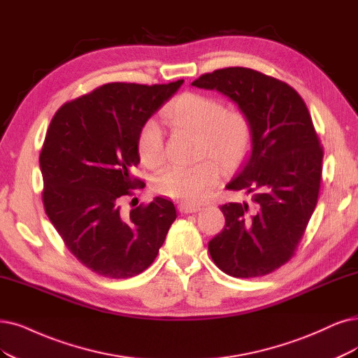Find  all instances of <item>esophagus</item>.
<instances>
[{"label":"esophagus","mask_w":358,"mask_h":358,"mask_svg":"<svg viewBox=\"0 0 358 358\" xmlns=\"http://www.w3.org/2000/svg\"><path fill=\"white\" fill-rule=\"evenodd\" d=\"M178 210L181 214H193V213H197V210H201V206L189 205V203H180Z\"/></svg>","instance_id":"34e87169"}]
</instances>
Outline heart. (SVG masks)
<instances>
[{"mask_svg": "<svg viewBox=\"0 0 358 358\" xmlns=\"http://www.w3.org/2000/svg\"><path fill=\"white\" fill-rule=\"evenodd\" d=\"M164 116L171 125L199 132V156L215 159L226 171L241 165L252 141V125L245 112L227 109L220 99L202 92H182L169 103ZM137 153L149 168L164 162V134L155 119H148L140 127ZM216 164L203 159L193 165H168L153 177L152 187L171 199L199 202L220 178Z\"/></svg>", "mask_w": 358, "mask_h": 358, "instance_id": "heart-1", "label": "heart"}]
</instances>
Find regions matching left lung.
I'll use <instances>...</instances> for the list:
<instances>
[{"mask_svg": "<svg viewBox=\"0 0 358 358\" xmlns=\"http://www.w3.org/2000/svg\"><path fill=\"white\" fill-rule=\"evenodd\" d=\"M193 87L231 99L252 125V153L229 190L252 196L226 203V226L209 242L215 266L250 279L273 273L295 255L319 199L323 148L311 115L286 83L248 68L205 73Z\"/></svg>", "mask_w": 358, "mask_h": 358, "instance_id": "left-lung-1", "label": "left lung"}]
</instances>
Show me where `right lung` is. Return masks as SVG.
I'll use <instances>...</instances> for the list:
<instances>
[{
    "label": "right lung",
    "instance_id": "obj_1",
    "mask_svg": "<svg viewBox=\"0 0 358 358\" xmlns=\"http://www.w3.org/2000/svg\"><path fill=\"white\" fill-rule=\"evenodd\" d=\"M182 83L104 84L51 119L39 155L45 214L73 257L103 277L128 279L150 267L177 218L164 197L128 215L121 201L144 187L132 174L140 127Z\"/></svg>",
    "mask_w": 358,
    "mask_h": 358
}]
</instances>
